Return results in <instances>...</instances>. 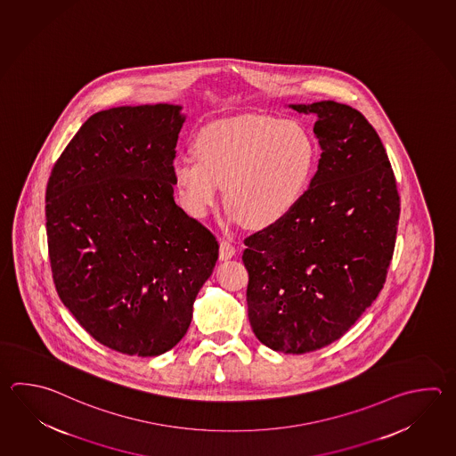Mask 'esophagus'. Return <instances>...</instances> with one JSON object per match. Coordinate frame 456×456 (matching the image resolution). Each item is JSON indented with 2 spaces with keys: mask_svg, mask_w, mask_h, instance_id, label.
<instances>
[{
  "mask_svg": "<svg viewBox=\"0 0 456 456\" xmlns=\"http://www.w3.org/2000/svg\"><path fill=\"white\" fill-rule=\"evenodd\" d=\"M235 253H237V248L233 247L232 243L221 240V245H219V258L221 260H229Z\"/></svg>",
  "mask_w": 456,
  "mask_h": 456,
  "instance_id": "esophagus-1",
  "label": "esophagus"
}]
</instances>
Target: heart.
<instances>
[{"mask_svg": "<svg viewBox=\"0 0 456 456\" xmlns=\"http://www.w3.org/2000/svg\"><path fill=\"white\" fill-rule=\"evenodd\" d=\"M193 151L196 159H177L172 167L186 213L205 217L224 186L229 217L253 229L296 209L315 164V144L300 123L260 115L214 121L198 133Z\"/></svg>", "mask_w": 456, "mask_h": 456, "instance_id": "heart-1", "label": "heart"}]
</instances>
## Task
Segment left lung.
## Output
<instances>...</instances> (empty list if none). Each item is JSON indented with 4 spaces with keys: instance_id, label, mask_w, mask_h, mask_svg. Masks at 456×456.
<instances>
[{
    "instance_id": "left-lung-1",
    "label": "left lung",
    "mask_w": 456,
    "mask_h": 456,
    "mask_svg": "<svg viewBox=\"0 0 456 456\" xmlns=\"http://www.w3.org/2000/svg\"><path fill=\"white\" fill-rule=\"evenodd\" d=\"M290 107L318 117V170L288 217L243 240L242 260L255 336L279 353L305 354L335 343L379 296L401 201L362 113L333 101Z\"/></svg>"
}]
</instances>
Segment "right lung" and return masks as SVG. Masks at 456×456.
<instances>
[{
    "instance_id": "obj_1",
    "label": "right lung",
    "mask_w": 456,
    "mask_h": 456,
    "mask_svg": "<svg viewBox=\"0 0 456 456\" xmlns=\"http://www.w3.org/2000/svg\"><path fill=\"white\" fill-rule=\"evenodd\" d=\"M180 109L94 113L48 178L56 292L95 341L128 355H160L185 336L219 256L214 233L174 198Z\"/></svg>"
}]
</instances>
